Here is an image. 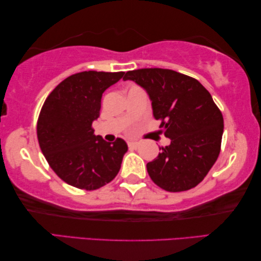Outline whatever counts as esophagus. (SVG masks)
Segmentation results:
<instances>
[{
	"mask_svg": "<svg viewBox=\"0 0 261 261\" xmlns=\"http://www.w3.org/2000/svg\"><path fill=\"white\" fill-rule=\"evenodd\" d=\"M139 142H136V141H132V142H128V147L129 149H136L139 147Z\"/></svg>",
	"mask_w": 261,
	"mask_h": 261,
	"instance_id": "obj_1",
	"label": "esophagus"
}]
</instances>
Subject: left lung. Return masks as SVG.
<instances>
[{"mask_svg": "<svg viewBox=\"0 0 261 261\" xmlns=\"http://www.w3.org/2000/svg\"><path fill=\"white\" fill-rule=\"evenodd\" d=\"M147 91L152 114L171 143L147 164L151 180L168 192L191 190L203 180L221 150L223 117L198 80L162 68L127 71Z\"/></svg>", "mask_w": 261, "mask_h": 261, "instance_id": "obj_1", "label": "left lung"}]
</instances>
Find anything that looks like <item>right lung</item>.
Instances as JSON below:
<instances>
[{
  "label": "right lung",
  "mask_w": 261,
  "mask_h": 261,
  "mask_svg": "<svg viewBox=\"0 0 261 261\" xmlns=\"http://www.w3.org/2000/svg\"><path fill=\"white\" fill-rule=\"evenodd\" d=\"M123 71H82L63 80L42 105L37 123L39 146L58 177L81 190L112 181L128 150L122 139L106 142L95 135L101 96Z\"/></svg>",
  "instance_id": "right-lung-1"
}]
</instances>
